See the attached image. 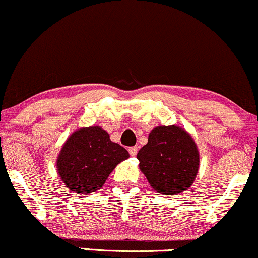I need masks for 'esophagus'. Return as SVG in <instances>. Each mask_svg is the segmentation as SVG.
<instances>
[{
  "label": "esophagus",
  "instance_id": "1",
  "mask_svg": "<svg viewBox=\"0 0 258 258\" xmlns=\"http://www.w3.org/2000/svg\"><path fill=\"white\" fill-rule=\"evenodd\" d=\"M129 153H130V156L132 157H135L136 156V153H138V147H130L129 148Z\"/></svg>",
  "mask_w": 258,
  "mask_h": 258
}]
</instances>
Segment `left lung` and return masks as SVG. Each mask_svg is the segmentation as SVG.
I'll list each match as a JSON object with an SVG mask.
<instances>
[{
  "label": "left lung",
  "mask_w": 258,
  "mask_h": 258,
  "mask_svg": "<svg viewBox=\"0 0 258 258\" xmlns=\"http://www.w3.org/2000/svg\"><path fill=\"white\" fill-rule=\"evenodd\" d=\"M136 158L148 183L160 195L186 192L198 174L199 151L196 141L187 130L177 125L152 129Z\"/></svg>",
  "instance_id": "obj_1"
}]
</instances>
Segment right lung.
<instances>
[{
	"instance_id": "obj_1",
	"label": "right lung",
	"mask_w": 258,
	"mask_h": 258,
	"mask_svg": "<svg viewBox=\"0 0 258 258\" xmlns=\"http://www.w3.org/2000/svg\"><path fill=\"white\" fill-rule=\"evenodd\" d=\"M128 158V151L111 141L101 126H83L72 133L62 145L56 169L71 192L84 196L101 188L112 170Z\"/></svg>"
}]
</instances>
